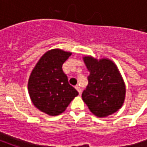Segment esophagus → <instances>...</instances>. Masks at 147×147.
<instances>
[{
    "label": "esophagus",
    "mask_w": 147,
    "mask_h": 147,
    "mask_svg": "<svg viewBox=\"0 0 147 147\" xmlns=\"http://www.w3.org/2000/svg\"><path fill=\"white\" fill-rule=\"evenodd\" d=\"M76 90L78 91V93H79V94H82V89H81V88L79 87L78 85H76Z\"/></svg>",
    "instance_id": "esophagus-1"
}]
</instances>
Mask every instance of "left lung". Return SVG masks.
<instances>
[{"label":"left lung","instance_id":"8db88e82","mask_svg":"<svg viewBox=\"0 0 147 147\" xmlns=\"http://www.w3.org/2000/svg\"><path fill=\"white\" fill-rule=\"evenodd\" d=\"M90 75L82 99L92 114L105 117L117 111L123 105L126 88L116 65L108 59L83 58Z\"/></svg>","mask_w":147,"mask_h":147}]
</instances>
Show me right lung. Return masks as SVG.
I'll return each instance as SVG.
<instances>
[{
  "instance_id": "right-lung-1",
  "label": "right lung",
  "mask_w": 147,
  "mask_h": 147,
  "mask_svg": "<svg viewBox=\"0 0 147 147\" xmlns=\"http://www.w3.org/2000/svg\"><path fill=\"white\" fill-rule=\"evenodd\" d=\"M71 55V53L59 49L48 51L38 61L29 78L28 91L32 102L50 116L62 114L78 94L62 71V64Z\"/></svg>"
}]
</instances>
